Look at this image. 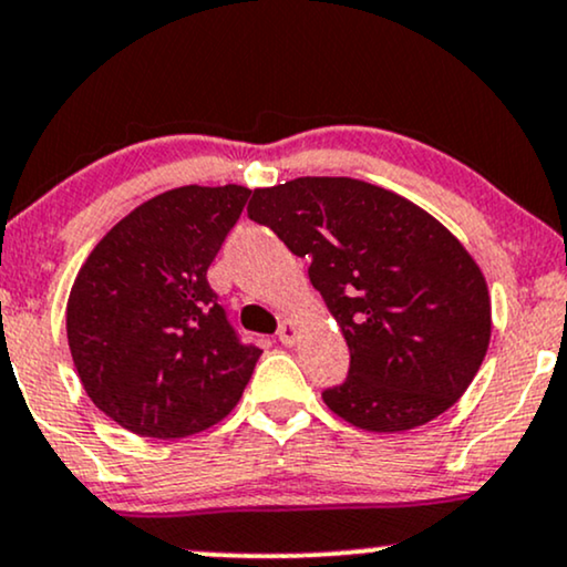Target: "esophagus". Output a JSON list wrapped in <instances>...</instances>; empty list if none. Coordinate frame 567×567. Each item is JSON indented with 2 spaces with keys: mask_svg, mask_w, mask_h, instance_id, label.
I'll return each instance as SVG.
<instances>
[{
  "mask_svg": "<svg viewBox=\"0 0 567 567\" xmlns=\"http://www.w3.org/2000/svg\"><path fill=\"white\" fill-rule=\"evenodd\" d=\"M297 333H299L297 320L295 318H286L284 323H281V328H278V341H281V344H286V347H291L297 341Z\"/></svg>",
  "mask_w": 567,
  "mask_h": 567,
  "instance_id": "obj_1",
  "label": "esophagus"
}]
</instances>
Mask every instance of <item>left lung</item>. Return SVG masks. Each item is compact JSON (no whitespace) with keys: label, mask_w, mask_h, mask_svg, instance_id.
<instances>
[{"label":"left lung","mask_w":567,"mask_h":567,"mask_svg":"<svg viewBox=\"0 0 567 567\" xmlns=\"http://www.w3.org/2000/svg\"><path fill=\"white\" fill-rule=\"evenodd\" d=\"M247 213L310 257L349 347L347 381L323 391L341 421L402 433L465 394L492 339V297L450 228L389 188L331 176L255 188Z\"/></svg>","instance_id":"1"}]
</instances>
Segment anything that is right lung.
<instances>
[{
  "label": "right lung",
  "mask_w": 567,
  "mask_h": 567,
  "mask_svg": "<svg viewBox=\"0 0 567 567\" xmlns=\"http://www.w3.org/2000/svg\"><path fill=\"white\" fill-rule=\"evenodd\" d=\"M249 188L178 186L91 249L68 297V347L89 400L146 439L194 436L236 408L260 358L241 344L207 268Z\"/></svg>",
  "instance_id": "obj_1"
}]
</instances>
